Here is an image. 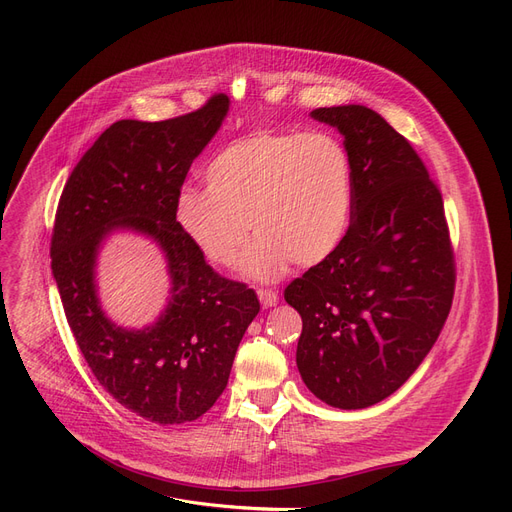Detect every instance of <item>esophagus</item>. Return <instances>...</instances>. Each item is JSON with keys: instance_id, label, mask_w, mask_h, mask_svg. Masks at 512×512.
Listing matches in <instances>:
<instances>
[{"instance_id": "esophagus-1", "label": "esophagus", "mask_w": 512, "mask_h": 512, "mask_svg": "<svg viewBox=\"0 0 512 512\" xmlns=\"http://www.w3.org/2000/svg\"><path fill=\"white\" fill-rule=\"evenodd\" d=\"M257 297H259V301H261V305H263L265 309H270V307L278 305V301H280L278 292L272 290V288H259V290H257Z\"/></svg>"}]
</instances>
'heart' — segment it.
<instances>
[{"mask_svg": "<svg viewBox=\"0 0 512 512\" xmlns=\"http://www.w3.org/2000/svg\"><path fill=\"white\" fill-rule=\"evenodd\" d=\"M203 180L207 191L176 197L180 230L211 265L234 267L253 226L245 270L257 280L278 278L290 261H326L351 226V155L326 130L245 134L211 157Z\"/></svg>", "mask_w": 512, "mask_h": 512, "instance_id": "1", "label": "heart"}]
</instances>
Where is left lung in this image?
Returning <instances> with one entry per match:
<instances>
[{
	"label": "left lung",
	"mask_w": 512,
	"mask_h": 512,
	"mask_svg": "<svg viewBox=\"0 0 512 512\" xmlns=\"http://www.w3.org/2000/svg\"><path fill=\"white\" fill-rule=\"evenodd\" d=\"M353 164L355 203L342 245L292 280L303 319L297 367L336 409H365L405 384L432 351L454 294L442 195L421 157L365 105L319 107Z\"/></svg>",
	"instance_id": "left-lung-1"
}]
</instances>
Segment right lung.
Instances as JSON below:
<instances>
[{"instance_id": "right-lung-1", "label": "right lung", "mask_w": 512, "mask_h": 512, "mask_svg": "<svg viewBox=\"0 0 512 512\" xmlns=\"http://www.w3.org/2000/svg\"><path fill=\"white\" fill-rule=\"evenodd\" d=\"M228 107L226 95H213L180 118L114 122L72 170L53 226L51 272L80 353L105 392L159 425L213 407L259 313L255 290L215 274L176 222L182 182ZM122 229L155 241L171 276L165 311L139 331L107 318L96 294L98 251Z\"/></svg>"}]
</instances>
